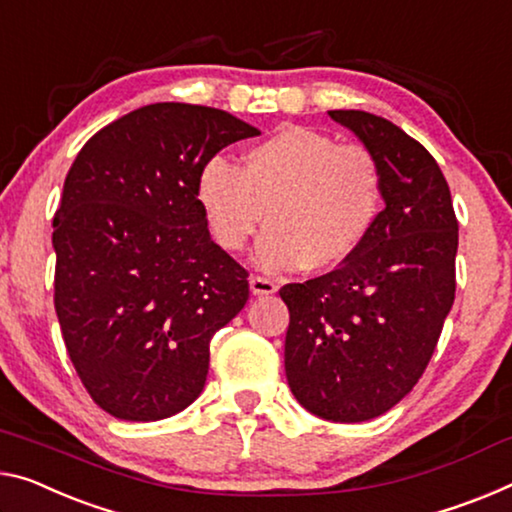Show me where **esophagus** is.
<instances>
[{"instance_id":"obj_1","label":"esophagus","mask_w":512,"mask_h":512,"mask_svg":"<svg viewBox=\"0 0 512 512\" xmlns=\"http://www.w3.org/2000/svg\"><path fill=\"white\" fill-rule=\"evenodd\" d=\"M249 288H251V295H274V293H277L279 286L272 279L251 277L249 279Z\"/></svg>"}]
</instances>
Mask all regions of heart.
Returning a JSON list of instances; mask_svg holds the SVG:
<instances>
[{
  "instance_id": "heart-1",
  "label": "heart",
  "mask_w": 512,
  "mask_h": 512,
  "mask_svg": "<svg viewBox=\"0 0 512 512\" xmlns=\"http://www.w3.org/2000/svg\"><path fill=\"white\" fill-rule=\"evenodd\" d=\"M196 201L212 238L245 249L261 229L254 263L265 272L332 270L364 247L380 219L384 176L364 144L286 125L251 146L242 167L212 157L196 176Z\"/></svg>"
}]
</instances>
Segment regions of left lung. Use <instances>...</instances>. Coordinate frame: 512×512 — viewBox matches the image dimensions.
Segmentation results:
<instances>
[{"instance_id": "left-lung-1", "label": "left lung", "mask_w": 512, "mask_h": 512, "mask_svg": "<svg viewBox=\"0 0 512 512\" xmlns=\"http://www.w3.org/2000/svg\"><path fill=\"white\" fill-rule=\"evenodd\" d=\"M329 116L375 153L384 210L338 270L279 290L290 311L286 377L304 410L359 423L389 412L426 371L455 300L458 219L419 141L368 112Z\"/></svg>"}]
</instances>
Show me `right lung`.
I'll use <instances>...</instances> for the list:
<instances>
[{"instance_id": "1", "label": "right lung", "mask_w": 512, "mask_h": 512, "mask_svg": "<svg viewBox=\"0 0 512 512\" xmlns=\"http://www.w3.org/2000/svg\"><path fill=\"white\" fill-rule=\"evenodd\" d=\"M261 130L229 112L155 102L96 132L54 215V309L102 410L160 421L203 391L210 338L249 297L247 270L210 238L203 164Z\"/></svg>"}]
</instances>
